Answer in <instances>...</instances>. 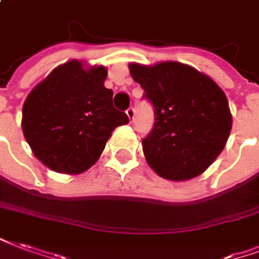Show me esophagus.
Masks as SVG:
<instances>
[{
  "instance_id": "obj_1",
  "label": "esophagus",
  "mask_w": 259,
  "mask_h": 259,
  "mask_svg": "<svg viewBox=\"0 0 259 259\" xmlns=\"http://www.w3.org/2000/svg\"><path fill=\"white\" fill-rule=\"evenodd\" d=\"M126 115H127V118H129L130 122H133V120H135V116H136L135 108H129V110L126 111Z\"/></svg>"
}]
</instances>
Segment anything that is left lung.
Returning a JSON list of instances; mask_svg holds the SVG:
<instances>
[{"mask_svg":"<svg viewBox=\"0 0 259 259\" xmlns=\"http://www.w3.org/2000/svg\"><path fill=\"white\" fill-rule=\"evenodd\" d=\"M130 75L155 107V124L143 140L147 163L171 181L206 171L227 145L232 129L228 99L211 78L178 61L130 63Z\"/></svg>","mask_w":259,"mask_h":259,"instance_id":"obj_1","label":"left lung"}]
</instances>
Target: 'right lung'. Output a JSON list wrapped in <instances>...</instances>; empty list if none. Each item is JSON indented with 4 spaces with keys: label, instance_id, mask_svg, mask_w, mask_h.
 I'll use <instances>...</instances> for the list:
<instances>
[{
    "label": "right lung",
    "instance_id": "add662e5",
    "mask_svg": "<svg viewBox=\"0 0 259 259\" xmlns=\"http://www.w3.org/2000/svg\"><path fill=\"white\" fill-rule=\"evenodd\" d=\"M104 66L70 60L38 83L23 104L24 139L53 171L81 174L99 160L115 127L129 123L115 110Z\"/></svg>",
    "mask_w": 259,
    "mask_h": 259
}]
</instances>
